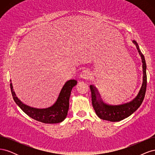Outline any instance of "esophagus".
<instances>
[{"label": "esophagus", "mask_w": 155, "mask_h": 155, "mask_svg": "<svg viewBox=\"0 0 155 155\" xmlns=\"http://www.w3.org/2000/svg\"><path fill=\"white\" fill-rule=\"evenodd\" d=\"M81 78L83 79H88L91 78V74L88 70H83V71L81 73Z\"/></svg>", "instance_id": "34e87169"}]
</instances>
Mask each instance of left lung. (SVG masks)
I'll use <instances>...</instances> for the list:
<instances>
[{"label":"left lung","instance_id":"8db88e82","mask_svg":"<svg viewBox=\"0 0 155 155\" xmlns=\"http://www.w3.org/2000/svg\"><path fill=\"white\" fill-rule=\"evenodd\" d=\"M140 55L141 56L143 68V83L137 96L134 99L124 104L119 105H110L105 104L102 101L100 94L97 88L94 85H90L91 91L92 104L96 114L100 118L110 121H119L127 118L137 110L142 105L144 99L147 87V74L146 63L144 55L140 50L139 46L136 41H133Z\"/></svg>","mask_w":155,"mask_h":155}]
</instances>
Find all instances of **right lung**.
<instances>
[{
	"label": "right lung",
	"instance_id": "right-lung-1",
	"mask_svg": "<svg viewBox=\"0 0 155 155\" xmlns=\"http://www.w3.org/2000/svg\"><path fill=\"white\" fill-rule=\"evenodd\" d=\"M10 81H12L10 80ZM76 85L77 81L74 79H70L67 81L61 91L57 101L52 106L46 109H35L24 104L16 96L12 83L10 88L14 101L28 116L42 123L58 124L66 118L69 109L70 94L72 88Z\"/></svg>",
	"mask_w": 155,
	"mask_h": 155
}]
</instances>
